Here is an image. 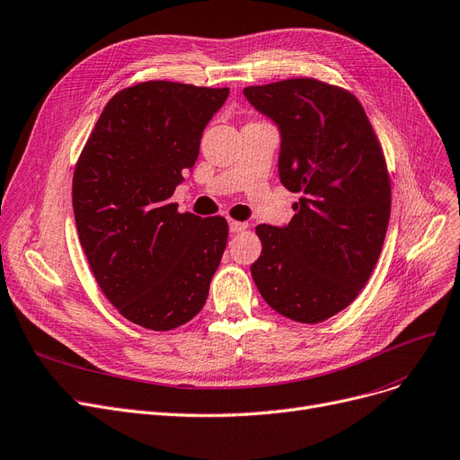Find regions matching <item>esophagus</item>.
<instances>
[{"instance_id": "34e87169", "label": "esophagus", "mask_w": 460, "mask_h": 460, "mask_svg": "<svg viewBox=\"0 0 460 460\" xmlns=\"http://www.w3.org/2000/svg\"><path fill=\"white\" fill-rule=\"evenodd\" d=\"M229 229L231 233H243L248 229L246 222H236V219H229Z\"/></svg>"}]
</instances>
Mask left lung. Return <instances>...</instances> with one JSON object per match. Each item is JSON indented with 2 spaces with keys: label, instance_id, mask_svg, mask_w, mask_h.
I'll use <instances>...</instances> for the list:
<instances>
[{
  "label": "left lung",
  "instance_id": "left-lung-1",
  "mask_svg": "<svg viewBox=\"0 0 460 460\" xmlns=\"http://www.w3.org/2000/svg\"><path fill=\"white\" fill-rule=\"evenodd\" d=\"M244 95L278 124L279 181L301 193L286 227H255L263 250L253 282L278 314L322 323L355 301L382 252L391 216L384 148L346 88L296 76Z\"/></svg>",
  "mask_w": 460,
  "mask_h": 460
}]
</instances>
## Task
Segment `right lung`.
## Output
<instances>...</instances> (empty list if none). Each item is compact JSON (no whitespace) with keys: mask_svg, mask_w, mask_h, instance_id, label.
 <instances>
[{"mask_svg":"<svg viewBox=\"0 0 460 460\" xmlns=\"http://www.w3.org/2000/svg\"><path fill=\"white\" fill-rule=\"evenodd\" d=\"M229 88L146 81L111 97L73 172L76 233L97 286L131 323L171 331L207 303L226 217L178 212L191 169Z\"/></svg>","mask_w":460,"mask_h":460,"instance_id":"obj_1","label":"right lung"}]
</instances>
